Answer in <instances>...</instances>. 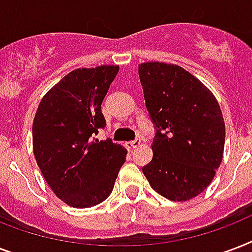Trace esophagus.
<instances>
[{"instance_id": "obj_1", "label": "esophagus", "mask_w": 252, "mask_h": 252, "mask_svg": "<svg viewBox=\"0 0 252 252\" xmlns=\"http://www.w3.org/2000/svg\"><path fill=\"white\" fill-rule=\"evenodd\" d=\"M140 144H141V140H140V138H136V140H133V141L126 142V149H134V148H137Z\"/></svg>"}]
</instances>
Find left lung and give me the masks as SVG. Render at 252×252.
I'll return each mask as SVG.
<instances>
[{"instance_id": "obj_1", "label": "left lung", "mask_w": 252, "mask_h": 252, "mask_svg": "<svg viewBox=\"0 0 252 252\" xmlns=\"http://www.w3.org/2000/svg\"><path fill=\"white\" fill-rule=\"evenodd\" d=\"M138 74L156 129L153 158L142 172L166 199H192L211 184L222 161L225 123L219 102L178 65L144 63Z\"/></svg>"}]
</instances>
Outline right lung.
Instances as JSON below:
<instances>
[{"label": "right lung", "instance_id": "right-lung-1", "mask_svg": "<svg viewBox=\"0 0 252 252\" xmlns=\"http://www.w3.org/2000/svg\"><path fill=\"white\" fill-rule=\"evenodd\" d=\"M116 65L76 69L43 96L32 124L33 154L55 195L74 208L98 205L114 189L126 149L95 136Z\"/></svg>", "mask_w": 252, "mask_h": 252}]
</instances>
